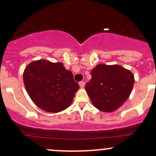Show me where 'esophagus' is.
Masks as SVG:
<instances>
[{
  "label": "esophagus",
  "mask_w": 156,
  "mask_h": 156,
  "mask_svg": "<svg viewBox=\"0 0 156 156\" xmlns=\"http://www.w3.org/2000/svg\"><path fill=\"white\" fill-rule=\"evenodd\" d=\"M79 84H80V87H82V88H83L84 87H85V82L84 81H81V82H80V83H79Z\"/></svg>",
  "instance_id": "obj_1"
}]
</instances>
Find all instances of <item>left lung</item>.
<instances>
[{"label": "left lung", "instance_id": "left-lung-1", "mask_svg": "<svg viewBox=\"0 0 156 156\" xmlns=\"http://www.w3.org/2000/svg\"><path fill=\"white\" fill-rule=\"evenodd\" d=\"M92 77L85 90L95 108L104 112H113L130 97L134 76L118 65L99 64L90 72Z\"/></svg>", "mask_w": 156, "mask_h": 156}]
</instances>
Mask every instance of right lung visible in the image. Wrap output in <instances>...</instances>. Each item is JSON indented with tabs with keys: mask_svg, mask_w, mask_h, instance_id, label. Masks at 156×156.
Returning a JSON list of instances; mask_svg holds the SVG:
<instances>
[{
	"mask_svg": "<svg viewBox=\"0 0 156 156\" xmlns=\"http://www.w3.org/2000/svg\"><path fill=\"white\" fill-rule=\"evenodd\" d=\"M23 82L34 104L50 113L66 109L80 87L73 73L66 70L63 64L45 59L34 61L26 66Z\"/></svg>",
	"mask_w": 156,
	"mask_h": 156,
	"instance_id": "add662e5",
	"label": "right lung"
}]
</instances>
